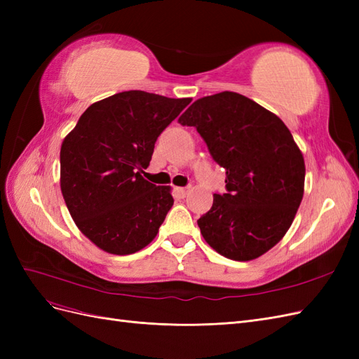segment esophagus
<instances>
[{
    "mask_svg": "<svg viewBox=\"0 0 359 359\" xmlns=\"http://www.w3.org/2000/svg\"><path fill=\"white\" fill-rule=\"evenodd\" d=\"M189 191H190V187H177L175 189V193L178 194L180 198H186Z\"/></svg>",
    "mask_w": 359,
    "mask_h": 359,
    "instance_id": "1",
    "label": "esophagus"
}]
</instances>
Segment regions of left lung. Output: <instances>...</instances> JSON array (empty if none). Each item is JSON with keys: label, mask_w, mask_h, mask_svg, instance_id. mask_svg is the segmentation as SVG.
Here are the masks:
<instances>
[{"label": "left lung", "mask_w": 359, "mask_h": 359, "mask_svg": "<svg viewBox=\"0 0 359 359\" xmlns=\"http://www.w3.org/2000/svg\"><path fill=\"white\" fill-rule=\"evenodd\" d=\"M178 123L196 128L226 169V193L198 220L205 241L240 262L262 256L285 236L304 194L306 165L289 128L232 91L202 97Z\"/></svg>", "instance_id": "left-lung-1"}]
</instances>
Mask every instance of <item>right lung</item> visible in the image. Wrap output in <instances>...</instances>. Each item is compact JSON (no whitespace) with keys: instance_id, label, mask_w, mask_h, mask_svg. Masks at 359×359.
Segmentation results:
<instances>
[{"instance_id":"obj_1","label":"right lung","mask_w":359,"mask_h":359,"mask_svg":"<svg viewBox=\"0 0 359 359\" xmlns=\"http://www.w3.org/2000/svg\"><path fill=\"white\" fill-rule=\"evenodd\" d=\"M191 99L124 91L93 103L64 137L61 191L79 231L112 255H132L154 240L172 208L169 186L147 169L157 137Z\"/></svg>"}]
</instances>
